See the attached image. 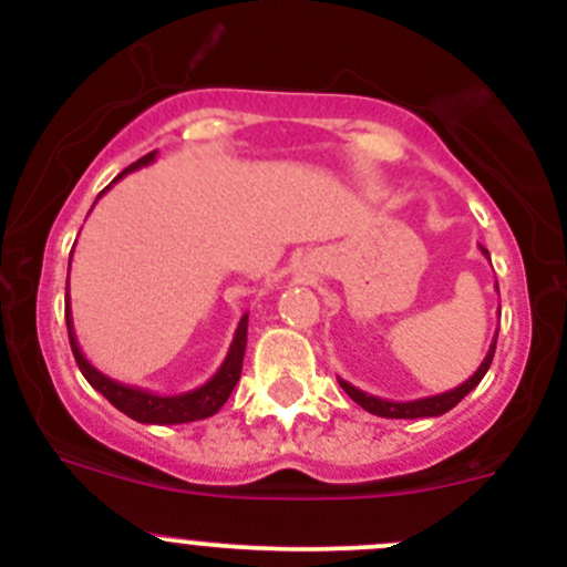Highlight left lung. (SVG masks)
I'll return each instance as SVG.
<instances>
[{
	"mask_svg": "<svg viewBox=\"0 0 567 567\" xmlns=\"http://www.w3.org/2000/svg\"><path fill=\"white\" fill-rule=\"evenodd\" d=\"M480 251L488 257V249H485V247H480ZM488 260H491V257H488ZM496 290H499V285H496ZM496 331H499V329H496ZM494 351H496V340L491 342L488 353H485V359H483V364L477 368V373H474L472 379L463 381L461 386H455V390L442 392V394H433V398L409 400V403H394V400L375 398V394L357 390V386L348 384V381H342V379H337V381H340V386L346 390V394L353 400V403H359L364 411H370V414H375V416H386V420H420V416H442V414H447L450 409H455V405H458L461 400L466 398V394L472 392L474 386L480 384V381H483V375L488 373L491 362H494Z\"/></svg>",
	"mask_w": 567,
	"mask_h": 567,
	"instance_id": "8db88e82",
	"label": "left lung"
}]
</instances>
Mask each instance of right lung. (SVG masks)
Instances as JSON below:
<instances>
[{"mask_svg": "<svg viewBox=\"0 0 567 567\" xmlns=\"http://www.w3.org/2000/svg\"><path fill=\"white\" fill-rule=\"evenodd\" d=\"M156 162V151L142 156L140 162L131 164L128 169L117 175V181L123 175L134 173V169L147 167V164ZM109 188V186H106ZM104 188V192H106ZM101 192V194H104ZM99 194V197H101ZM65 323H68V340H71V351L73 359H76L79 370H82L84 379L90 381L93 390H99L114 409L123 411L125 416L131 420L142 422V425H181V422H197L205 420V416H214L221 405L227 403L233 390H236L238 379H241V364H244V351H247V323L249 316L241 318L238 323L236 337H233V346L227 351L225 362L221 368L205 381L203 386L197 390H188L181 394H156V392H147L140 390V386H128V384H120V381L109 379V375L95 370L93 364L84 359L82 348L76 342V331H73V318H71V296H68V285H65Z\"/></svg>", "mask_w": 567, "mask_h": 567, "instance_id": "add662e5", "label": "right lung"}]
</instances>
